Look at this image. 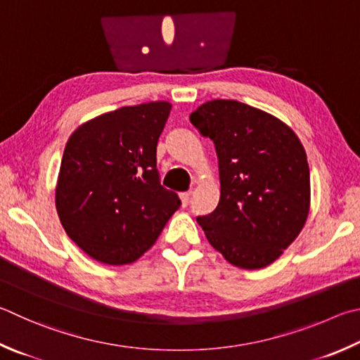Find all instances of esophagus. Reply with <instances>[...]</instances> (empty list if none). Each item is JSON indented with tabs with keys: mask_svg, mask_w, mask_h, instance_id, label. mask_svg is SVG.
<instances>
[{
	"mask_svg": "<svg viewBox=\"0 0 360 360\" xmlns=\"http://www.w3.org/2000/svg\"><path fill=\"white\" fill-rule=\"evenodd\" d=\"M179 197L182 201V206H187L188 200H191V192H182V193H179Z\"/></svg>",
	"mask_w": 360,
	"mask_h": 360,
	"instance_id": "obj_1",
	"label": "esophagus"
}]
</instances>
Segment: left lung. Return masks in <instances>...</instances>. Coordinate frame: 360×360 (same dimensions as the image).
Here are the masks:
<instances>
[{
    "label": "left lung",
    "instance_id": "obj_1",
    "mask_svg": "<svg viewBox=\"0 0 360 360\" xmlns=\"http://www.w3.org/2000/svg\"><path fill=\"white\" fill-rule=\"evenodd\" d=\"M191 122L214 141L219 159V205L197 217L209 244L243 269L274 263L309 215L302 143L277 117L238 101L202 103Z\"/></svg>",
    "mask_w": 360,
    "mask_h": 360
}]
</instances>
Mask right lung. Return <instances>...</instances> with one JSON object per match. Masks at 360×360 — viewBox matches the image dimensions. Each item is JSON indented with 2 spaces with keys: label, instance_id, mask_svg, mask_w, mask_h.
I'll return each instance as SVG.
<instances>
[{
  "label": "right lung",
  "instance_id": "right-lung-1",
  "mask_svg": "<svg viewBox=\"0 0 360 360\" xmlns=\"http://www.w3.org/2000/svg\"><path fill=\"white\" fill-rule=\"evenodd\" d=\"M172 103L121 107L70 135L56 184V211L68 236L96 261L139 259L181 206L160 184L158 141Z\"/></svg>",
  "mask_w": 360,
  "mask_h": 360
}]
</instances>
